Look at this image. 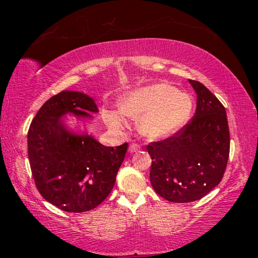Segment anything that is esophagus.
Instances as JSON below:
<instances>
[{"mask_svg":"<svg viewBox=\"0 0 258 258\" xmlns=\"http://www.w3.org/2000/svg\"><path fill=\"white\" fill-rule=\"evenodd\" d=\"M141 148H140L139 145H137V143H131L130 147H128V152L130 154H134V152H138Z\"/></svg>","mask_w":258,"mask_h":258,"instance_id":"obj_1","label":"esophagus"}]
</instances>
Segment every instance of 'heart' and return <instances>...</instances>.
Masks as SVG:
<instances>
[{"instance_id": "b5f03b06", "label": "heart", "mask_w": 258, "mask_h": 258, "mask_svg": "<svg viewBox=\"0 0 258 258\" xmlns=\"http://www.w3.org/2000/svg\"><path fill=\"white\" fill-rule=\"evenodd\" d=\"M194 99L167 83H156L131 91L119 103L123 115L138 119L139 133L149 140H161L178 132L189 120ZM107 121L119 126L120 118L108 113Z\"/></svg>"}]
</instances>
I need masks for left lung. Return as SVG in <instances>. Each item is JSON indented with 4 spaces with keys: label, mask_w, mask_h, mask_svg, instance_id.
<instances>
[{
    "label": "left lung",
    "mask_w": 258,
    "mask_h": 258,
    "mask_svg": "<svg viewBox=\"0 0 258 258\" xmlns=\"http://www.w3.org/2000/svg\"><path fill=\"white\" fill-rule=\"evenodd\" d=\"M197 94L194 118L171 138L152 142L150 182L171 203L205 197L221 182L230 152V132L223 104L206 86L189 81Z\"/></svg>",
    "instance_id": "obj_1"
}]
</instances>
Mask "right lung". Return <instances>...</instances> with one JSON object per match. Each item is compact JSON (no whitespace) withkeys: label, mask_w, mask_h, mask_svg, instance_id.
Listing matches in <instances>:
<instances>
[{"label":"right lung","mask_w":258,"mask_h":258,"mask_svg":"<svg viewBox=\"0 0 258 258\" xmlns=\"http://www.w3.org/2000/svg\"><path fill=\"white\" fill-rule=\"evenodd\" d=\"M93 98L62 91L43 104L28 131V159L42 197L63 212L83 213L99 206L116 182L127 143L104 147L87 132L78 133L64 116L92 119Z\"/></svg>","instance_id":"1"}]
</instances>
